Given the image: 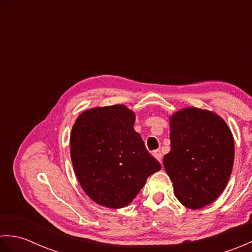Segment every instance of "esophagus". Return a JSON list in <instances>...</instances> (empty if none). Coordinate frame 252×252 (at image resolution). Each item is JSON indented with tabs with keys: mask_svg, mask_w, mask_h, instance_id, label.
Wrapping results in <instances>:
<instances>
[{
	"mask_svg": "<svg viewBox=\"0 0 252 252\" xmlns=\"http://www.w3.org/2000/svg\"><path fill=\"white\" fill-rule=\"evenodd\" d=\"M153 155L155 156V158H156L158 161H160L161 162V160H162V154H161V152L159 151V149H157V151H154L153 152Z\"/></svg>",
	"mask_w": 252,
	"mask_h": 252,
	"instance_id": "obj_1",
	"label": "esophagus"
}]
</instances>
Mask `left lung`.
I'll use <instances>...</instances> for the list:
<instances>
[{"instance_id": "1", "label": "left lung", "mask_w": 252, "mask_h": 252, "mask_svg": "<svg viewBox=\"0 0 252 252\" xmlns=\"http://www.w3.org/2000/svg\"><path fill=\"white\" fill-rule=\"evenodd\" d=\"M170 153L165 172L182 205L200 209L210 205L227 185L234 163V138L226 122L212 111L196 107L170 117Z\"/></svg>"}]
</instances>
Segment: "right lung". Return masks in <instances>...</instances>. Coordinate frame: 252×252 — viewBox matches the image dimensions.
Returning <instances> with one entry per match:
<instances>
[{"instance_id": "obj_1", "label": "right lung", "mask_w": 252, "mask_h": 252, "mask_svg": "<svg viewBox=\"0 0 252 252\" xmlns=\"http://www.w3.org/2000/svg\"><path fill=\"white\" fill-rule=\"evenodd\" d=\"M135 115L125 105L83 111L70 134L71 161L87 195L100 206L129 205L161 165L134 130Z\"/></svg>"}]
</instances>
